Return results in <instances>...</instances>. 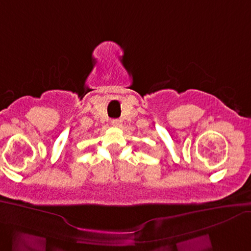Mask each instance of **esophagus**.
<instances>
[{
    "mask_svg": "<svg viewBox=\"0 0 251 251\" xmlns=\"http://www.w3.org/2000/svg\"><path fill=\"white\" fill-rule=\"evenodd\" d=\"M111 123H112V126H121V120H118V119H114V120L111 121Z\"/></svg>",
    "mask_w": 251,
    "mask_h": 251,
    "instance_id": "1",
    "label": "esophagus"
}]
</instances>
